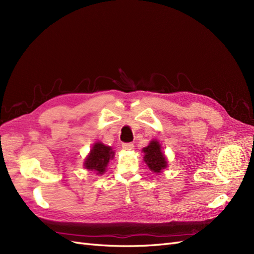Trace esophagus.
Here are the masks:
<instances>
[{"instance_id": "1", "label": "esophagus", "mask_w": 254, "mask_h": 254, "mask_svg": "<svg viewBox=\"0 0 254 254\" xmlns=\"http://www.w3.org/2000/svg\"><path fill=\"white\" fill-rule=\"evenodd\" d=\"M133 147H134V145L132 143H123V145H122V148L124 150H131V149H133Z\"/></svg>"}]
</instances>
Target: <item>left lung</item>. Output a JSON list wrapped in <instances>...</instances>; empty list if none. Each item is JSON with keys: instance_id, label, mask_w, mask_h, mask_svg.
<instances>
[{"instance_id": "1", "label": "left lung", "mask_w": 254, "mask_h": 254, "mask_svg": "<svg viewBox=\"0 0 254 254\" xmlns=\"http://www.w3.org/2000/svg\"><path fill=\"white\" fill-rule=\"evenodd\" d=\"M144 152V161L149 170L156 174L162 173L167 166V159L164 152L161 150V144L158 140L150 141L149 145L142 149Z\"/></svg>"}]
</instances>
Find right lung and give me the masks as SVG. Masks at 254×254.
<instances>
[{
    "label": "right lung",
    "mask_w": 254,
    "mask_h": 254,
    "mask_svg": "<svg viewBox=\"0 0 254 254\" xmlns=\"http://www.w3.org/2000/svg\"><path fill=\"white\" fill-rule=\"evenodd\" d=\"M114 157V151L110 146H106L102 142H96L92 146L90 153L84 160L83 166L89 171H94L97 175L106 172L109 161Z\"/></svg>",
    "instance_id": "add662e5"
}]
</instances>
